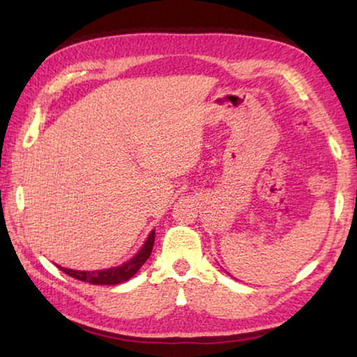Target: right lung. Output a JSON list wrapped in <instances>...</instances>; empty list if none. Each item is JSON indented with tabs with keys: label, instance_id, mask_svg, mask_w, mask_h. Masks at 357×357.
<instances>
[{
	"label": "right lung",
	"instance_id": "1",
	"mask_svg": "<svg viewBox=\"0 0 357 357\" xmlns=\"http://www.w3.org/2000/svg\"><path fill=\"white\" fill-rule=\"evenodd\" d=\"M154 238H155V233L153 229V231L149 233L146 243L143 244V247L138 250L137 255L134 258H130L128 263L116 266V268H110L104 271H75V269L61 268V266H58V268L61 269L64 274L74 277L77 280L93 283V285H116V283H123L126 280H129L130 277H134V274H137V271L142 268L144 261L149 258L151 252H153Z\"/></svg>",
	"mask_w": 357,
	"mask_h": 357
}]
</instances>
